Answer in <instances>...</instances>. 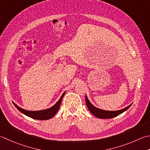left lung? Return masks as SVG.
I'll return each mask as SVG.
<instances>
[{"mask_svg": "<svg viewBox=\"0 0 150 150\" xmlns=\"http://www.w3.org/2000/svg\"><path fill=\"white\" fill-rule=\"evenodd\" d=\"M85 100H86V106L88 108V110L90 111V112L92 113L93 115H94L95 116L101 119H108V118H114V117L118 116L120 114L125 112V111L127 109H128V108H129L131 107V105H132L131 104L130 105H129L128 107H127L125 108H123V109L120 110L107 111V110L99 109V108L95 107L93 105L91 104V103L89 101L86 96H85Z\"/></svg>", "mask_w": 150, "mask_h": 150, "instance_id": "8db88e82", "label": "left lung"}]
</instances>
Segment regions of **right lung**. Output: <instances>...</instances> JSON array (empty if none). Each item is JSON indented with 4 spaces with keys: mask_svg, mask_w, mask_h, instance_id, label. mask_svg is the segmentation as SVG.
<instances>
[{
    "mask_svg": "<svg viewBox=\"0 0 150 150\" xmlns=\"http://www.w3.org/2000/svg\"><path fill=\"white\" fill-rule=\"evenodd\" d=\"M65 93H66V92L62 95L59 100H58V101L54 105L53 107H52L50 108H48V109L43 110H40V111L26 110L25 109H23V108L19 107V106H17V105L16 104H15L14 103H13L15 105V107H16L21 112L25 114V115L30 117V118L36 119V120H49L50 118H52V117L57 114V112H58V110L60 107L62 101V99L64 98V96L65 95Z\"/></svg>",
    "mask_w": 150,
    "mask_h": 150,
    "instance_id": "right-lung-1",
    "label": "right lung"
}]
</instances>
